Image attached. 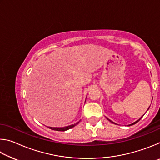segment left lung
<instances>
[{"label": "left lung", "instance_id": "1", "mask_svg": "<svg viewBox=\"0 0 160 160\" xmlns=\"http://www.w3.org/2000/svg\"><path fill=\"white\" fill-rule=\"evenodd\" d=\"M142 118V117H141ZM107 119H108V120H109V121H110V122H112V123H113V121H111V120H109V118H107ZM140 118H139L138 119V121H135V122H134V123H131V124H130V125L129 126H132V125H133V124H135V123H138V121L140 120ZM116 124V123H115Z\"/></svg>", "mask_w": 160, "mask_h": 160}]
</instances>
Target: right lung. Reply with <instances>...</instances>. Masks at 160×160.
<instances>
[{"label":"right lung","instance_id":"add662e5","mask_svg":"<svg viewBox=\"0 0 160 160\" xmlns=\"http://www.w3.org/2000/svg\"><path fill=\"white\" fill-rule=\"evenodd\" d=\"M78 123H79V122H78V123H74V124H72V125H70V126H68L63 127V128H54V127H48V128H49L51 129V130H53V131H67V130L73 128V127L76 126Z\"/></svg>","mask_w":160,"mask_h":160}]
</instances>
